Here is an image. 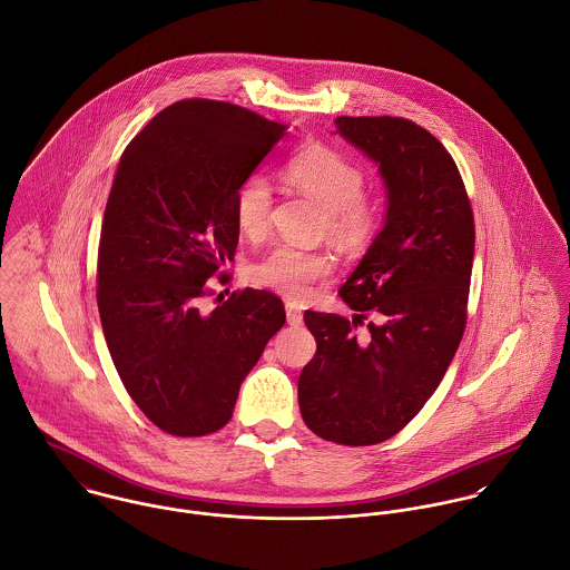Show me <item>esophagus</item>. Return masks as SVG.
<instances>
[{
    "label": "esophagus",
    "instance_id": "esophagus-1",
    "mask_svg": "<svg viewBox=\"0 0 570 570\" xmlns=\"http://www.w3.org/2000/svg\"><path fill=\"white\" fill-rule=\"evenodd\" d=\"M286 320L291 326H302L304 322V313L297 308V304L293 302H286Z\"/></svg>",
    "mask_w": 570,
    "mask_h": 570
}]
</instances>
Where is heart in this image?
Instances as JSON below:
<instances>
[{
    "label": "heart",
    "mask_w": 570,
    "mask_h": 570,
    "mask_svg": "<svg viewBox=\"0 0 570 570\" xmlns=\"http://www.w3.org/2000/svg\"><path fill=\"white\" fill-rule=\"evenodd\" d=\"M286 180L313 198L326 212V230L343 246L363 244L376 227V209L363 194V171L342 151L311 147L288 160ZM273 189L259 174L248 176L235 191V223L246 235H259L268 227ZM333 273V259L324 253L277 244L259 257L250 277L255 284L302 297L311 286Z\"/></svg>",
    "instance_id": "1"
}]
</instances>
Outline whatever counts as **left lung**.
I'll use <instances>...</instances> for the list:
<instances>
[{
	"label": "left lung",
	"mask_w": 570,
	"mask_h": 570,
	"mask_svg": "<svg viewBox=\"0 0 570 570\" xmlns=\"http://www.w3.org/2000/svg\"><path fill=\"white\" fill-rule=\"evenodd\" d=\"M335 125L379 167L387 209L340 288L352 322L304 313L317 352L297 394L317 436L358 448L399 434L443 381L466 324L475 228L454 158L428 129L394 116Z\"/></svg>",
	"instance_id": "obj_1"
}]
</instances>
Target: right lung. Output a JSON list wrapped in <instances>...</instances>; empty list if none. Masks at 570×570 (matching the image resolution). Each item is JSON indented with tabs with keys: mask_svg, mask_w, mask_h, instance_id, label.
Masks as SVG:
<instances>
[{
	"mask_svg": "<svg viewBox=\"0 0 570 570\" xmlns=\"http://www.w3.org/2000/svg\"><path fill=\"white\" fill-rule=\"evenodd\" d=\"M284 136L286 125L244 108L187 99L120 156L99 244V315L127 394L167 434L225 428L286 322L282 299L255 288L209 315L198 308L237 246L235 191Z\"/></svg>",
	"mask_w": 570,
	"mask_h": 570,
	"instance_id": "1",
	"label": "right lung"
}]
</instances>
